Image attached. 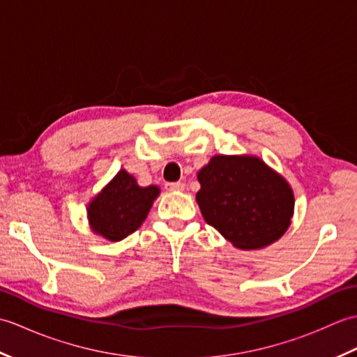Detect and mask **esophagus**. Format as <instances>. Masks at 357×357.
<instances>
[{
  "label": "esophagus",
  "mask_w": 357,
  "mask_h": 357,
  "mask_svg": "<svg viewBox=\"0 0 357 357\" xmlns=\"http://www.w3.org/2000/svg\"><path fill=\"white\" fill-rule=\"evenodd\" d=\"M165 187H167V190H170V192H183L185 188L184 183H169V184H165Z\"/></svg>",
  "instance_id": "esophagus-1"
}]
</instances>
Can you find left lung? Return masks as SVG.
<instances>
[{
	"mask_svg": "<svg viewBox=\"0 0 357 357\" xmlns=\"http://www.w3.org/2000/svg\"><path fill=\"white\" fill-rule=\"evenodd\" d=\"M196 202L206 222L241 250L264 248L284 236L294 193L282 174L253 155H215L198 172Z\"/></svg>",
	"mask_w": 357,
	"mask_h": 357,
	"instance_id": "1",
	"label": "left lung"
}]
</instances>
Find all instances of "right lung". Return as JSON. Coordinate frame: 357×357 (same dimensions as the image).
Returning <instances> with one entry per match:
<instances>
[{
    "label": "right lung",
    "instance_id": "1",
    "mask_svg": "<svg viewBox=\"0 0 357 357\" xmlns=\"http://www.w3.org/2000/svg\"><path fill=\"white\" fill-rule=\"evenodd\" d=\"M159 193L158 185L141 187L135 176L121 169L87 204L90 230L110 242L124 239L146 221Z\"/></svg>",
    "mask_w": 357,
    "mask_h": 357
}]
</instances>
